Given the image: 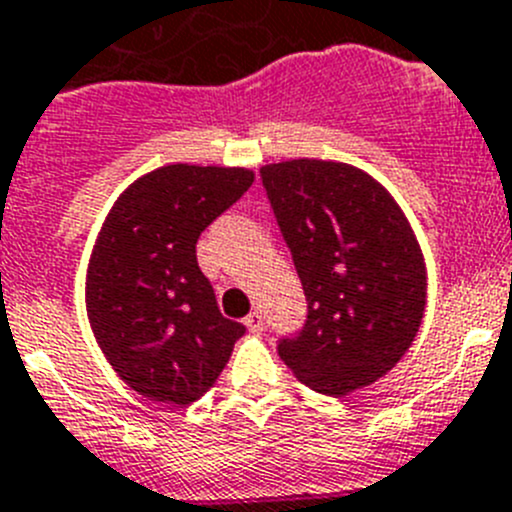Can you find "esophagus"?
I'll list each match as a JSON object with an SVG mask.
<instances>
[{
  "label": "esophagus",
  "instance_id": "obj_1",
  "mask_svg": "<svg viewBox=\"0 0 512 512\" xmlns=\"http://www.w3.org/2000/svg\"><path fill=\"white\" fill-rule=\"evenodd\" d=\"M245 326H247V331L255 333V336H260V333L265 331V318H262L260 310H252V313L247 315Z\"/></svg>",
  "mask_w": 512,
  "mask_h": 512
}]
</instances>
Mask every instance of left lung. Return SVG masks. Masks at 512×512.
<instances>
[{"label":"left lung","instance_id":"left-lung-1","mask_svg":"<svg viewBox=\"0 0 512 512\" xmlns=\"http://www.w3.org/2000/svg\"><path fill=\"white\" fill-rule=\"evenodd\" d=\"M260 176L308 300L305 328L280 341V358L318 394L371 386L409 351L427 308V265L407 214L343 161L290 159Z\"/></svg>","mask_w":512,"mask_h":512}]
</instances>
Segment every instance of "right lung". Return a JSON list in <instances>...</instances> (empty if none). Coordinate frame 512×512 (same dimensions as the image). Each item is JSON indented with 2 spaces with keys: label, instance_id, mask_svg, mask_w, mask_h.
Segmentation results:
<instances>
[{
  "label": "right lung",
  "instance_id": "right-lung-1",
  "mask_svg": "<svg viewBox=\"0 0 512 512\" xmlns=\"http://www.w3.org/2000/svg\"><path fill=\"white\" fill-rule=\"evenodd\" d=\"M252 181L245 166H159L105 214L85 270V310L105 361L138 394L174 407L197 401L245 333L219 313L197 240Z\"/></svg>",
  "mask_w": 512,
  "mask_h": 512
}]
</instances>
